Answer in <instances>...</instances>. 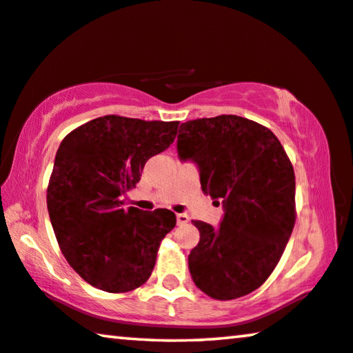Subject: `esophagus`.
Here are the masks:
<instances>
[{"label": "esophagus", "mask_w": 353, "mask_h": 353, "mask_svg": "<svg viewBox=\"0 0 353 353\" xmlns=\"http://www.w3.org/2000/svg\"><path fill=\"white\" fill-rule=\"evenodd\" d=\"M176 220H177V225H185V223H188L190 216L187 214H177Z\"/></svg>", "instance_id": "34e87169"}]
</instances>
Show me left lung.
I'll list each match as a JSON object with an SVG mask.
<instances>
[{
  "mask_svg": "<svg viewBox=\"0 0 353 353\" xmlns=\"http://www.w3.org/2000/svg\"><path fill=\"white\" fill-rule=\"evenodd\" d=\"M177 155L196 165L204 194L225 212L216 228L193 221L194 284L215 300L253 292L276 267L295 223L294 168L281 143L257 122L223 114L181 124Z\"/></svg>",
  "mask_w": 353,
  "mask_h": 353,
  "instance_id": "8db88e82",
  "label": "left lung"
}]
</instances>
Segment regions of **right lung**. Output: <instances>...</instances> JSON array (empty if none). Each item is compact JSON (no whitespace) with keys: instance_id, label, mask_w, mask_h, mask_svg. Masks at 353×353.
Masks as SVG:
<instances>
[{"instance_id":"right-lung-1","label":"right lung","mask_w":353,"mask_h":353,"mask_svg":"<svg viewBox=\"0 0 353 353\" xmlns=\"http://www.w3.org/2000/svg\"><path fill=\"white\" fill-rule=\"evenodd\" d=\"M177 125L110 114L59 144L47 190L50 221L67 262L91 286L128 292L152 273L176 215L124 207V198L150 157L171 146Z\"/></svg>"}]
</instances>
